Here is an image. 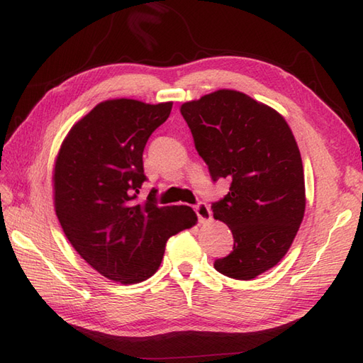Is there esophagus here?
Here are the masks:
<instances>
[{
  "label": "esophagus",
  "mask_w": 363,
  "mask_h": 363,
  "mask_svg": "<svg viewBox=\"0 0 363 363\" xmlns=\"http://www.w3.org/2000/svg\"><path fill=\"white\" fill-rule=\"evenodd\" d=\"M195 212L198 215V220L199 223H207L212 220V212H211V207L207 206L206 203H198L195 207Z\"/></svg>",
  "instance_id": "obj_1"
}]
</instances>
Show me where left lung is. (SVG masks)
Wrapping results in <instances>:
<instances>
[{
    "instance_id": "left-lung-1",
    "label": "left lung",
    "mask_w": 363,
    "mask_h": 363,
    "mask_svg": "<svg viewBox=\"0 0 363 363\" xmlns=\"http://www.w3.org/2000/svg\"><path fill=\"white\" fill-rule=\"evenodd\" d=\"M181 113L212 181L230 182L212 212L230 228L234 248L213 267L233 279H254L285 256L304 217L295 137L282 115L235 90L182 104Z\"/></svg>"
}]
</instances>
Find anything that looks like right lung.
<instances>
[{
    "label": "right lung",
    "mask_w": 363,
    "mask_h": 363,
    "mask_svg": "<svg viewBox=\"0 0 363 363\" xmlns=\"http://www.w3.org/2000/svg\"><path fill=\"white\" fill-rule=\"evenodd\" d=\"M173 103L109 99L68 133L54 167V207L73 248L104 277L137 284L157 272L168 238L196 223L189 206L137 201L143 150Z\"/></svg>",
    "instance_id": "1"
}]
</instances>
